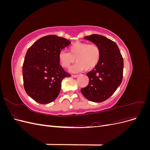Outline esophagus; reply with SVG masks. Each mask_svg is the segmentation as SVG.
I'll return each instance as SVG.
<instances>
[{"mask_svg": "<svg viewBox=\"0 0 150 150\" xmlns=\"http://www.w3.org/2000/svg\"><path fill=\"white\" fill-rule=\"evenodd\" d=\"M71 76L73 77V78H78L79 75H73V74H72V75H71Z\"/></svg>", "mask_w": 150, "mask_h": 150, "instance_id": "obj_1", "label": "esophagus"}]
</instances>
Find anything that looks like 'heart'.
<instances>
[{
	"instance_id": "1",
	"label": "heart",
	"mask_w": 150,
	"mask_h": 150,
	"mask_svg": "<svg viewBox=\"0 0 150 150\" xmlns=\"http://www.w3.org/2000/svg\"><path fill=\"white\" fill-rule=\"evenodd\" d=\"M100 57V49L97 45L78 42L69 47V52L60 51L58 60L59 64L64 68L69 67L76 60V64L69 68L71 72L76 73L84 69L92 70L98 64Z\"/></svg>"
}]
</instances>
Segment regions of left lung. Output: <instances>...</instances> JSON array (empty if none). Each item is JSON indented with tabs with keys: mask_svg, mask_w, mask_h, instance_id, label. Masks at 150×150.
Masks as SVG:
<instances>
[{
	"mask_svg": "<svg viewBox=\"0 0 150 150\" xmlns=\"http://www.w3.org/2000/svg\"><path fill=\"white\" fill-rule=\"evenodd\" d=\"M84 39L97 45L101 57L94 69L87 74L89 84L81 91L88 100L101 103L111 96L121 84L123 59L117 44L104 36L92 34Z\"/></svg>",
	"mask_w": 150,
	"mask_h": 150,
	"instance_id": "left-lung-1",
	"label": "left lung"
}]
</instances>
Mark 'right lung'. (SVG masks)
Instances as JSON below:
<instances>
[{"mask_svg":"<svg viewBox=\"0 0 150 150\" xmlns=\"http://www.w3.org/2000/svg\"><path fill=\"white\" fill-rule=\"evenodd\" d=\"M70 44L65 38L49 35L38 39L27 51L22 66L24 86L36 102L45 104L54 101L63 79L71 76L58 60L59 53Z\"/></svg>","mask_w":150,"mask_h":150,"instance_id":"right-lung-1","label":"right lung"}]
</instances>
